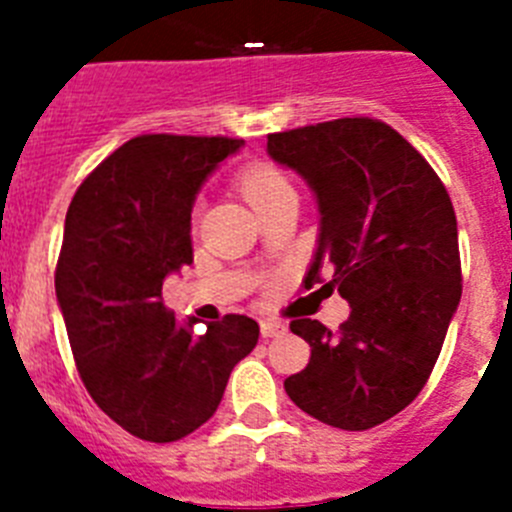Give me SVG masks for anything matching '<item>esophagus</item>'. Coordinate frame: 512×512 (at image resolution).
Listing matches in <instances>:
<instances>
[{
  "mask_svg": "<svg viewBox=\"0 0 512 512\" xmlns=\"http://www.w3.org/2000/svg\"><path fill=\"white\" fill-rule=\"evenodd\" d=\"M284 333H287L284 323H277V320H261V336L264 338H277L284 336Z\"/></svg>",
  "mask_w": 512,
  "mask_h": 512,
  "instance_id": "34e87169",
  "label": "esophagus"
}]
</instances>
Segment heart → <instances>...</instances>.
Instances as JSON below:
<instances>
[{
  "label": "heart",
  "instance_id": "b5f03b06",
  "mask_svg": "<svg viewBox=\"0 0 512 512\" xmlns=\"http://www.w3.org/2000/svg\"><path fill=\"white\" fill-rule=\"evenodd\" d=\"M241 192L251 202L253 210L271 205V202L282 200L287 194H295L287 176L269 164H253L241 174Z\"/></svg>",
  "mask_w": 512,
  "mask_h": 512
}]
</instances>
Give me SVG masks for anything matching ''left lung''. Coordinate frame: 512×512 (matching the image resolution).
I'll return each instance as SVG.
<instances>
[{"mask_svg": "<svg viewBox=\"0 0 512 512\" xmlns=\"http://www.w3.org/2000/svg\"><path fill=\"white\" fill-rule=\"evenodd\" d=\"M266 153L300 174L318 202L305 284L336 287L351 305L338 330L310 318L289 323L310 343V364L284 379V390L320 423L374 428L423 390L459 307L449 192L408 140L372 117L274 133Z\"/></svg>", "mask_w": 512, "mask_h": 512, "instance_id": "1", "label": "left lung"}]
</instances>
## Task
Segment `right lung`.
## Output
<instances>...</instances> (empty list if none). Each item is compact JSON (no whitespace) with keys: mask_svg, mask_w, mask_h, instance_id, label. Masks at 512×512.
<instances>
[{"mask_svg":"<svg viewBox=\"0 0 512 512\" xmlns=\"http://www.w3.org/2000/svg\"><path fill=\"white\" fill-rule=\"evenodd\" d=\"M243 146L233 138L138 135L81 182L66 212L56 297L81 382L143 441L189 436L215 415L259 323L225 315L194 333L161 300L192 264V207L207 176Z\"/></svg>","mask_w":512,"mask_h":512,"instance_id":"obj_1","label":"right lung"}]
</instances>
